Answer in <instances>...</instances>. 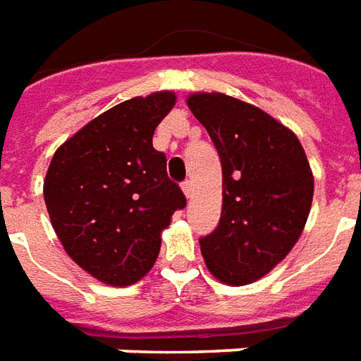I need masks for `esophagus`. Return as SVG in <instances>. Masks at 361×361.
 <instances>
[{"mask_svg": "<svg viewBox=\"0 0 361 361\" xmlns=\"http://www.w3.org/2000/svg\"><path fill=\"white\" fill-rule=\"evenodd\" d=\"M181 189H183V193H185V197H188V199H191V195H193V189H191V183H189V181H183V185H181Z\"/></svg>", "mask_w": 361, "mask_h": 361, "instance_id": "1", "label": "esophagus"}]
</instances>
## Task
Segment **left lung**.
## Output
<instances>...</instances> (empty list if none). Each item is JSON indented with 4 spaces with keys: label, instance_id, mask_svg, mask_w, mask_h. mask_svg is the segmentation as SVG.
<instances>
[{
    "label": "left lung",
    "instance_id": "1",
    "mask_svg": "<svg viewBox=\"0 0 361 361\" xmlns=\"http://www.w3.org/2000/svg\"><path fill=\"white\" fill-rule=\"evenodd\" d=\"M219 150L222 216L199 240L209 271L232 286L265 276L294 247L310 216L313 173L288 127L222 92L188 98Z\"/></svg>",
    "mask_w": 361,
    "mask_h": 361
}]
</instances>
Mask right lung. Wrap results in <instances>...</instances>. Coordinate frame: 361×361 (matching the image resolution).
Returning <instances> with one entry per match:
<instances>
[{"mask_svg": "<svg viewBox=\"0 0 361 361\" xmlns=\"http://www.w3.org/2000/svg\"><path fill=\"white\" fill-rule=\"evenodd\" d=\"M176 104L170 90L137 96L100 114L51 158L44 201L51 226L77 265L110 286H129L152 269L160 234L185 195L152 147Z\"/></svg>", "mask_w": 361, "mask_h": 361, "instance_id": "add662e5", "label": "right lung"}]
</instances>
